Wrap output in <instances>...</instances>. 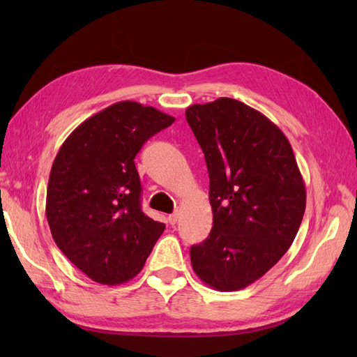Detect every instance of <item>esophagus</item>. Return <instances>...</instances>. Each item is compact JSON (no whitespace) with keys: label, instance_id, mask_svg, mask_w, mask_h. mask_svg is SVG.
I'll return each mask as SVG.
<instances>
[{"label":"esophagus","instance_id":"obj_1","mask_svg":"<svg viewBox=\"0 0 357 357\" xmlns=\"http://www.w3.org/2000/svg\"><path fill=\"white\" fill-rule=\"evenodd\" d=\"M178 221H179V211H174V213H172V215L169 216V224L174 225Z\"/></svg>","mask_w":357,"mask_h":357}]
</instances>
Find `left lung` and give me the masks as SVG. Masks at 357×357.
Masks as SVG:
<instances>
[{
  "label": "left lung",
  "instance_id": "left-lung-1",
  "mask_svg": "<svg viewBox=\"0 0 357 357\" xmlns=\"http://www.w3.org/2000/svg\"><path fill=\"white\" fill-rule=\"evenodd\" d=\"M206 156L213 227L190 248L192 267L218 291L262 278L298 234L307 192L282 130L247 104L219 98L185 110Z\"/></svg>",
  "mask_w": 357,
  "mask_h": 357
}]
</instances>
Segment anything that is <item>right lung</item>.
<instances>
[{"instance_id":"1","label":"right lung","mask_w":357,"mask_h":357,"mask_svg":"<svg viewBox=\"0 0 357 357\" xmlns=\"http://www.w3.org/2000/svg\"><path fill=\"white\" fill-rule=\"evenodd\" d=\"M173 123L150 105L112 104L75 128L53 161L45 199L53 241L98 284L133 279L165 229L141 210L135 156Z\"/></svg>"}]
</instances>
